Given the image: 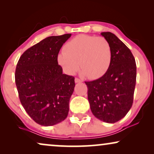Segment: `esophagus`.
Wrapping results in <instances>:
<instances>
[{"label":"esophagus","instance_id":"1","mask_svg":"<svg viewBox=\"0 0 154 154\" xmlns=\"http://www.w3.org/2000/svg\"><path fill=\"white\" fill-rule=\"evenodd\" d=\"M81 82H83V81H82V80L78 79V78H75V83H81Z\"/></svg>","mask_w":154,"mask_h":154}]
</instances>
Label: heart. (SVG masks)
Listing matches in <instances>:
<instances>
[{"mask_svg":"<svg viewBox=\"0 0 154 154\" xmlns=\"http://www.w3.org/2000/svg\"><path fill=\"white\" fill-rule=\"evenodd\" d=\"M111 54L110 44L104 38L81 34L65 44L57 62L67 74L73 75L80 64L82 74L97 79L108 71Z\"/></svg>","mask_w":154,"mask_h":154,"instance_id":"1","label":"heart"}]
</instances>
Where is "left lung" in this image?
<instances>
[{"instance_id":"8db88e82","label":"left lung","mask_w":154,"mask_h":154,"mask_svg":"<svg viewBox=\"0 0 154 154\" xmlns=\"http://www.w3.org/2000/svg\"><path fill=\"white\" fill-rule=\"evenodd\" d=\"M101 35L111 45V62L104 75L85 82L88 98L97 119L114 123L125 117L132 107L137 66L131 51L116 35L111 32H102Z\"/></svg>"}]
</instances>
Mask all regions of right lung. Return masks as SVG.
I'll return each instance as SVG.
<instances>
[{
    "label": "right lung",
    "instance_id": "1",
    "mask_svg": "<svg viewBox=\"0 0 154 154\" xmlns=\"http://www.w3.org/2000/svg\"><path fill=\"white\" fill-rule=\"evenodd\" d=\"M71 35L46 38L26 50L17 64L15 83L20 102L41 125H56L68 116L74 77L63 73L57 55Z\"/></svg>",
    "mask_w": 154,
    "mask_h": 154
}]
</instances>
